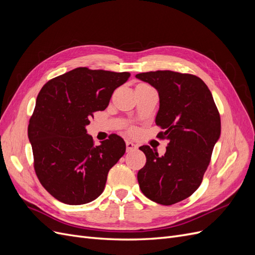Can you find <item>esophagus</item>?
I'll return each mask as SVG.
<instances>
[{"mask_svg": "<svg viewBox=\"0 0 255 255\" xmlns=\"http://www.w3.org/2000/svg\"><path fill=\"white\" fill-rule=\"evenodd\" d=\"M137 144H135L134 142H132V141H127V151L128 152H129V151H135V150H137Z\"/></svg>", "mask_w": 255, "mask_h": 255, "instance_id": "34e87169", "label": "esophagus"}]
</instances>
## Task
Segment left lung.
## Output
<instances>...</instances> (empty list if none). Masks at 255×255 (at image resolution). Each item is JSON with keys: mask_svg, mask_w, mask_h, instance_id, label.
<instances>
[{"mask_svg": "<svg viewBox=\"0 0 255 255\" xmlns=\"http://www.w3.org/2000/svg\"><path fill=\"white\" fill-rule=\"evenodd\" d=\"M159 97L155 123L169 141L166 153L141 145L146 163L138 171L142 194L161 205H172L199 188L221 133L220 116L212 92L196 75L174 71L136 74Z\"/></svg>", "mask_w": 255, "mask_h": 255, "instance_id": "1", "label": "left lung"}]
</instances>
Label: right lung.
Here are the masks:
<instances>
[{
    "mask_svg": "<svg viewBox=\"0 0 255 255\" xmlns=\"http://www.w3.org/2000/svg\"><path fill=\"white\" fill-rule=\"evenodd\" d=\"M128 72L76 68L49 81L36 100L28 139L42 186L58 201L81 205L102 194L110 169L126 153L116 134L95 145L86 126L104 111Z\"/></svg>",
    "mask_w": 255,
    "mask_h": 255,
    "instance_id": "add662e5",
    "label": "right lung"
}]
</instances>
